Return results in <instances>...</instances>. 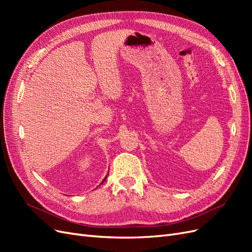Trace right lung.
<instances>
[{
  "mask_svg": "<svg viewBox=\"0 0 252 252\" xmlns=\"http://www.w3.org/2000/svg\"><path fill=\"white\" fill-rule=\"evenodd\" d=\"M106 179H107V175H106V177H105V179L102 181V183H101V184H103V183L106 181Z\"/></svg>",
  "mask_w": 252,
  "mask_h": 252,
  "instance_id": "right-lung-1",
  "label": "right lung"
}]
</instances>
